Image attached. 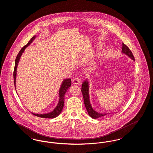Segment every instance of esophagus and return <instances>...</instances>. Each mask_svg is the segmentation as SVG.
<instances>
[{"instance_id":"esophagus-1","label":"esophagus","mask_w":153,"mask_h":153,"mask_svg":"<svg viewBox=\"0 0 153 153\" xmlns=\"http://www.w3.org/2000/svg\"><path fill=\"white\" fill-rule=\"evenodd\" d=\"M72 82L74 84H80L81 82V79L79 77H76L74 79H73L72 80Z\"/></svg>"}]
</instances>
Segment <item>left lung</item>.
Returning <instances> with one entry per match:
<instances>
[{"instance_id":"obj_1","label":"left lung","mask_w":153,"mask_h":153,"mask_svg":"<svg viewBox=\"0 0 153 153\" xmlns=\"http://www.w3.org/2000/svg\"><path fill=\"white\" fill-rule=\"evenodd\" d=\"M122 53L127 55L128 57L131 58L132 60L135 61V58H134V57L131 51L123 43L122 44ZM89 81L88 80H85L82 84V87H81V92H82V94L83 96L85 108L87 111L88 115L92 118H94L96 119H97L100 117H104L105 115L110 114V113H100L99 112H97L96 111H95V109L93 108V107L91 105V102H90L89 94Z\"/></svg>"}]
</instances>
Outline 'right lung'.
Listing matches in <instances>:
<instances>
[{
	"label": "right lung",
	"instance_id": "1",
	"mask_svg": "<svg viewBox=\"0 0 153 153\" xmlns=\"http://www.w3.org/2000/svg\"><path fill=\"white\" fill-rule=\"evenodd\" d=\"M36 36H34L33 37H32L31 38V39L30 40L29 42H28V44L24 46L20 51L19 52V53L18 54L16 59H15V68L14 71V81L15 88L16 89V70H17V67L19 63V61L20 60V58L22 56L23 53L25 51L26 48L31 44L33 41L36 38ZM71 79H66L63 80L61 87L59 89V100H58V104L57 105V106L54 108V109H53L51 112L49 113H46V114H36L31 112L33 115H34L35 116L38 117H42V118H49V119H53L54 117H58L59 115V114L61 112L62 108L64 107V96L66 92L67 91L68 89L71 86Z\"/></svg>",
	"mask_w": 153,
	"mask_h": 153
}]
</instances>
